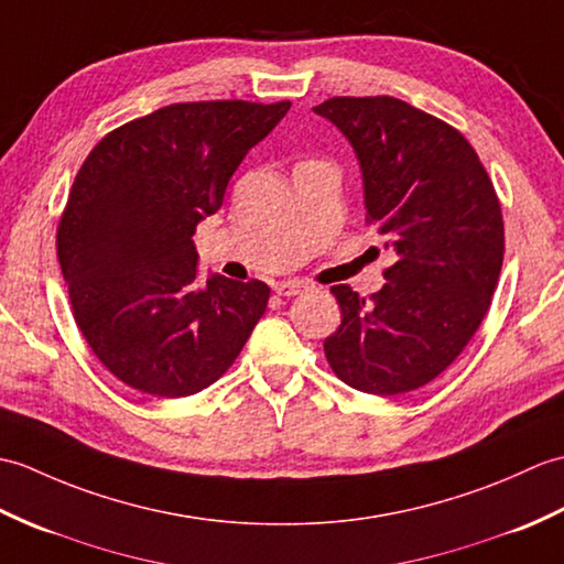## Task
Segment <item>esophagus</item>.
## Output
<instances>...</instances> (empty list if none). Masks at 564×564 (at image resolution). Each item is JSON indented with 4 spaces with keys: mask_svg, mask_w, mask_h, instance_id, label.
I'll return each instance as SVG.
<instances>
[{
    "mask_svg": "<svg viewBox=\"0 0 564 564\" xmlns=\"http://www.w3.org/2000/svg\"><path fill=\"white\" fill-rule=\"evenodd\" d=\"M274 292L280 296H296V294L308 292V284L304 280H282L274 284Z\"/></svg>",
    "mask_w": 564,
    "mask_h": 564,
    "instance_id": "34e87169",
    "label": "esophagus"
}]
</instances>
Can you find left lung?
<instances>
[{"label": "left lung", "mask_w": 564, "mask_h": 564, "mask_svg": "<svg viewBox=\"0 0 564 564\" xmlns=\"http://www.w3.org/2000/svg\"><path fill=\"white\" fill-rule=\"evenodd\" d=\"M359 159L367 224L398 260L377 294L335 284L343 323L323 349L361 393L398 395L434 381L470 343L502 272L495 185L452 124L393 96H335L314 108Z\"/></svg>", "instance_id": "8db88e82"}]
</instances>
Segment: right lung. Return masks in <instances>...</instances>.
<instances>
[{
	"label": "right lung",
	"mask_w": 564,
	"mask_h": 564,
	"mask_svg": "<svg viewBox=\"0 0 564 564\" xmlns=\"http://www.w3.org/2000/svg\"><path fill=\"white\" fill-rule=\"evenodd\" d=\"M290 106L173 104L120 124L86 156L59 217L57 260L74 321L122 383L159 398L203 391L265 314V282H195L193 234Z\"/></svg>",
	"instance_id": "add662e5"
}]
</instances>
